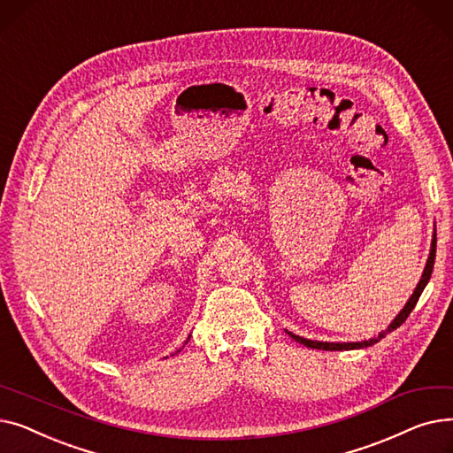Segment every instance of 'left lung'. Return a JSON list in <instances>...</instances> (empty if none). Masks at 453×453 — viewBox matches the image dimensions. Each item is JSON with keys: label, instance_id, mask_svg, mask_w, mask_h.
<instances>
[{"label": "left lung", "instance_id": "obj_1", "mask_svg": "<svg viewBox=\"0 0 453 453\" xmlns=\"http://www.w3.org/2000/svg\"><path fill=\"white\" fill-rule=\"evenodd\" d=\"M435 248H437V234L434 233V241H432V251H430V257H427V265H426V268H424V273H422V279H420V282L417 284V288H415V292H413V296L410 297V301L406 303V306H403V311L395 318V321L388 326V330L386 332H382V334H378V338H372V340H369V342H360V343H326V342H312V340H306V338H301V336H296V334H292V332H288V334L296 340V342H299V343H303L304 347H311V349H323V350H349V349H364V347H369V345H374L376 342H380L382 340L388 332H393V330H396L403 321L408 319V316L411 314V311L415 308V304H417V301H418V297H420V294H422V290L426 288V284H427V280H430V277H432V272H434V265H435Z\"/></svg>", "mask_w": 453, "mask_h": 453}]
</instances>
